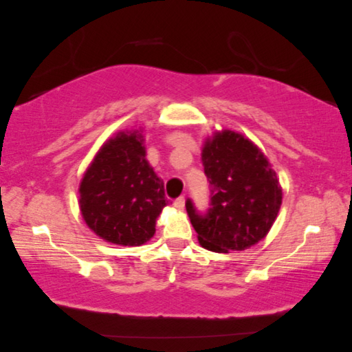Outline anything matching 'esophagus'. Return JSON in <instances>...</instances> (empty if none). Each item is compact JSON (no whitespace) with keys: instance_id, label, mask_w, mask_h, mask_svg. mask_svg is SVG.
I'll return each instance as SVG.
<instances>
[{"instance_id":"obj_1","label":"esophagus","mask_w":352,"mask_h":352,"mask_svg":"<svg viewBox=\"0 0 352 352\" xmlns=\"http://www.w3.org/2000/svg\"><path fill=\"white\" fill-rule=\"evenodd\" d=\"M184 205H186V197L184 196H179L174 201V206L177 210H183Z\"/></svg>"}]
</instances>
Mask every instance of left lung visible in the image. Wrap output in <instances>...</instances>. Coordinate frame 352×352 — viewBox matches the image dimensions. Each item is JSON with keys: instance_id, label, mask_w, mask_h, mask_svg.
I'll return each instance as SVG.
<instances>
[{"instance_id": "obj_1", "label": "left lung", "mask_w": 352, "mask_h": 352, "mask_svg": "<svg viewBox=\"0 0 352 352\" xmlns=\"http://www.w3.org/2000/svg\"><path fill=\"white\" fill-rule=\"evenodd\" d=\"M205 175L211 184V208L186 210L201 247L214 253L242 251L262 241L274 226L283 188L267 157L244 135L215 131L202 147Z\"/></svg>"}]
</instances>
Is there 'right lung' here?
<instances>
[{
	"instance_id": "right-lung-1",
	"label": "right lung",
	"mask_w": 352,
	"mask_h": 352,
	"mask_svg": "<svg viewBox=\"0 0 352 352\" xmlns=\"http://www.w3.org/2000/svg\"><path fill=\"white\" fill-rule=\"evenodd\" d=\"M144 141L141 126L117 132L98 150L80 182L78 205L87 228L116 245L146 244L168 205Z\"/></svg>"
}]
</instances>
